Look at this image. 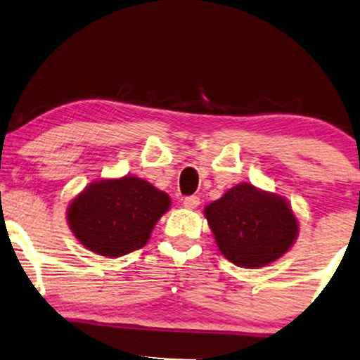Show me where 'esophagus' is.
<instances>
[{"mask_svg": "<svg viewBox=\"0 0 360 360\" xmlns=\"http://www.w3.org/2000/svg\"><path fill=\"white\" fill-rule=\"evenodd\" d=\"M198 204H199V198L198 196H186L184 199V206L186 209H196Z\"/></svg>", "mask_w": 360, "mask_h": 360, "instance_id": "34e87169", "label": "esophagus"}]
</instances>
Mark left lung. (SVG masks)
I'll return each mask as SVG.
<instances>
[{
	"instance_id": "left-lung-1",
	"label": "left lung",
	"mask_w": 360,
	"mask_h": 360,
	"mask_svg": "<svg viewBox=\"0 0 360 360\" xmlns=\"http://www.w3.org/2000/svg\"><path fill=\"white\" fill-rule=\"evenodd\" d=\"M204 217L220 254L245 269L278 261L300 235V219L286 198L248 181L207 204Z\"/></svg>"
}]
</instances>
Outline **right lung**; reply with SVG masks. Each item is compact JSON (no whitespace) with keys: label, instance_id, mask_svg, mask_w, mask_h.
<instances>
[{"label":"right lung","instance_id":"right-lung-1","mask_svg":"<svg viewBox=\"0 0 360 360\" xmlns=\"http://www.w3.org/2000/svg\"><path fill=\"white\" fill-rule=\"evenodd\" d=\"M170 204L167 193L140 176L99 179L70 199L65 220L88 251L115 259L145 246Z\"/></svg>","mask_w":360,"mask_h":360}]
</instances>
